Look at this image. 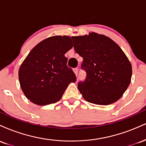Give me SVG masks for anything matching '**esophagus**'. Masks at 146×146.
I'll return each mask as SVG.
<instances>
[{
  "label": "esophagus",
  "instance_id": "obj_1",
  "mask_svg": "<svg viewBox=\"0 0 146 146\" xmlns=\"http://www.w3.org/2000/svg\"><path fill=\"white\" fill-rule=\"evenodd\" d=\"M73 71H74L75 74L76 75V76H77V75H78V68H74V69H73Z\"/></svg>",
  "mask_w": 146,
  "mask_h": 146
}]
</instances>
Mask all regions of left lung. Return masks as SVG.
Returning <instances> with one entry per match:
<instances>
[{
	"label": "left lung",
	"mask_w": 146,
	"mask_h": 146,
	"mask_svg": "<svg viewBox=\"0 0 146 146\" xmlns=\"http://www.w3.org/2000/svg\"><path fill=\"white\" fill-rule=\"evenodd\" d=\"M73 46L83 58L82 68L86 73L78 89L85 100L98 105L117 102L130 84L132 65L119 45L104 35L92 32L73 36Z\"/></svg>",
	"instance_id": "left-lung-1"
}]
</instances>
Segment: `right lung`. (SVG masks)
Wrapping results in <instances>:
<instances>
[{
    "label": "right lung",
    "mask_w": 146,
    "mask_h": 146,
    "mask_svg": "<svg viewBox=\"0 0 146 146\" xmlns=\"http://www.w3.org/2000/svg\"><path fill=\"white\" fill-rule=\"evenodd\" d=\"M73 47L67 36L49 37L35 46L18 71L21 87L26 98L37 105L56 103L76 76L66 65L65 53Z\"/></svg>",
    "instance_id": "obj_1"
}]
</instances>
